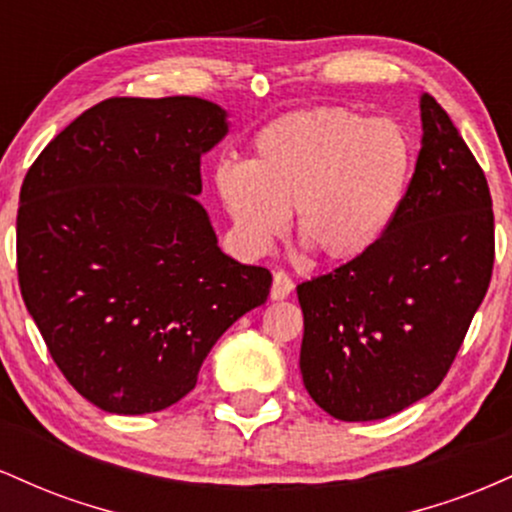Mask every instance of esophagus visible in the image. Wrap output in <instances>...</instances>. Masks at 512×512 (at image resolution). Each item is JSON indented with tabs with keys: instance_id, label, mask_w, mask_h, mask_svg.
<instances>
[{
	"instance_id": "obj_1",
	"label": "esophagus",
	"mask_w": 512,
	"mask_h": 512,
	"mask_svg": "<svg viewBox=\"0 0 512 512\" xmlns=\"http://www.w3.org/2000/svg\"><path fill=\"white\" fill-rule=\"evenodd\" d=\"M293 291V279L286 272H274V281H272V291H269V296H272V301H284V298H289Z\"/></svg>"
}]
</instances>
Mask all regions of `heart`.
<instances>
[{"mask_svg":"<svg viewBox=\"0 0 512 512\" xmlns=\"http://www.w3.org/2000/svg\"><path fill=\"white\" fill-rule=\"evenodd\" d=\"M414 168L407 129L354 108L322 105L260 129L248 163L216 168V190L250 252L296 231L330 262H351L383 240Z\"/></svg>","mask_w":512,"mask_h":512,"instance_id":"1","label":"heart"}]
</instances>
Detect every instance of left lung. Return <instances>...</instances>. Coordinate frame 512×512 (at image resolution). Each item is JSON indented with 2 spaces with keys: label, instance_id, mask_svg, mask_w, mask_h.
Listing matches in <instances>:
<instances>
[{
  "label": "left lung",
  "instance_id": "obj_1",
  "mask_svg": "<svg viewBox=\"0 0 512 512\" xmlns=\"http://www.w3.org/2000/svg\"><path fill=\"white\" fill-rule=\"evenodd\" d=\"M421 151L390 231L373 250L298 284L301 373L339 421H375L443 383L493 269L486 175L433 96Z\"/></svg>",
  "mask_w": 512,
  "mask_h": 512
}]
</instances>
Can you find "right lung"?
I'll use <instances>...</instances> for the list:
<instances>
[{
    "label": "right lung",
    "mask_w": 512,
    "mask_h": 512,
    "mask_svg": "<svg viewBox=\"0 0 512 512\" xmlns=\"http://www.w3.org/2000/svg\"><path fill=\"white\" fill-rule=\"evenodd\" d=\"M226 110L192 96L108 98L64 127L21 185L16 267L52 361L110 414H151L195 390L272 274L221 252L199 163Z\"/></svg>",
    "instance_id": "right-lung-1"
}]
</instances>
